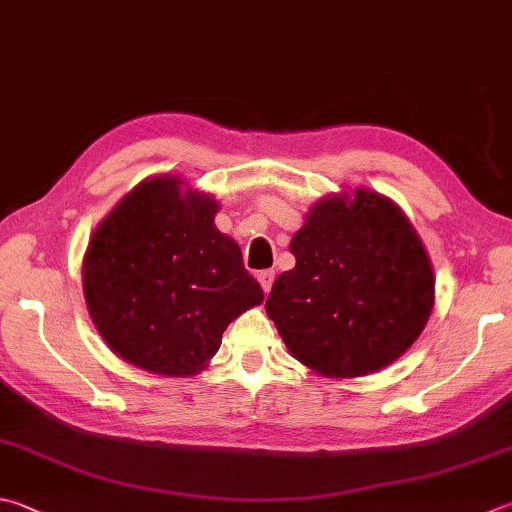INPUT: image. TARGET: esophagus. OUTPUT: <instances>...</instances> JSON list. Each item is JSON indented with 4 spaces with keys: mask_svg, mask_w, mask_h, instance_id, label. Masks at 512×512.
I'll list each match as a JSON object with an SVG mask.
<instances>
[{
    "mask_svg": "<svg viewBox=\"0 0 512 512\" xmlns=\"http://www.w3.org/2000/svg\"><path fill=\"white\" fill-rule=\"evenodd\" d=\"M256 278H258L260 287H263V292L269 294V289H272V285H274V272H269V269H265V272H260Z\"/></svg>",
    "mask_w": 512,
    "mask_h": 512,
    "instance_id": "1",
    "label": "esophagus"
}]
</instances>
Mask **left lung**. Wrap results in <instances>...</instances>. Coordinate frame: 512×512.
Masks as SVG:
<instances>
[{"label":"left lung","instance_id":"left-lung-1","mask_svg":"<svg viewBox=\"0 0 512 512\" xmlns=\"http://www.w3.org/2000/svg\"><path fill=\"white\" fill-rule=\"evenodd\" d=\"M274 281L265 310L289 354L327 379L385 368L419 339L435 272L417 229L388 196L359 187L323 196Z\"/></svg>","mask_w":512,"mask_h":512}]
</instances>
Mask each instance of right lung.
<instances>
[{"label":"right lung","mask_w":512,"mask_h":512,"mask_svg":"<svg viewBox=\"0 0 512 512\" xmlns=\"http://www.w3.org/2000/svg\"><path fill=\"white\" fill-rule=\"evenodd\" d=\"M218 200L160 173L133 187L95 227L82 260L86 310L104 343L136 368L194 376L227 325L263 303Z\"/></svg>","instance_id":"1"}]
</instances>
